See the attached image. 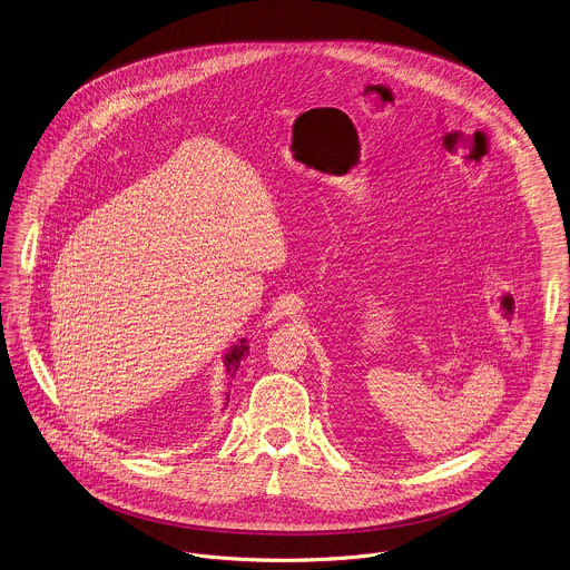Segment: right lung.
Listing matches in <instances>:
<instances>
[{
	"mask_svg": "<svg viewBox=\"0 0 570 570\" xmlns=\"http://www.w3.org/2000/svg\"><path fill=\"white\" fill-rule=\"evenodd\" d=\"M244 354H248V342L242 340L239 345H235L227 356H225V365H227V372L230 376H235L237 367H239V361L244 358Z\"/></svg>",
	"mask_w": 570,
	"mask_h": 570,
	"instance_id": "right-lung-1",
	"label": "right lung"
}]
</instances>
